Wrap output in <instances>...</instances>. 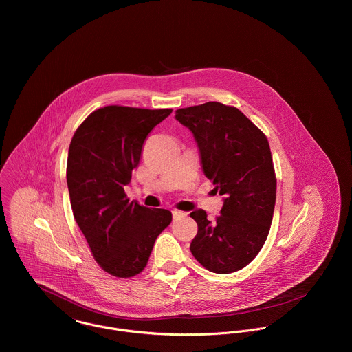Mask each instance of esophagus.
I'll return each instance as SVG.
<instances>
[{
	"label": "esophagus",
	"instance_id": "1",
	"mask_svg": "<svg viewBox=\"0 0 352 352\" xmlns=\"http://www.w3.org/2000/svg\"><path fill=\"white\" fill-rule=\"evenodd\" d=\"M172 215H173V219L177 221V219H182V218L186 215V212L179 211V210H173V211H172Z\"/></svg>",
	"mask_w": 352,
	"mask_h": 352
}]
</instances>
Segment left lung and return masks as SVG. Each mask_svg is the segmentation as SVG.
Listing matches in <instances>:
<instances>
[{"label": "left lung", "instance_id": "8db88e82", "mask_svg": "<svg viewBox=\"0 0 352 352\" xmlns=\"http://www.w3.org/2000/svg\"><path fill=\"white\" fill-rule=\"evenodd\" d=\"M175 118L194 134L203 172L225 197L214 221L204 210L190 214L198 223L191 253L211 272L239 271L263 248L272 222L276 177L267 137L240 109L217 101L180 108Z\"/></svg>", "mask_w": 352, "mask_h": 352}]
</instances>
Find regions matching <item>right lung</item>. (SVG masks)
<instances>
[{"instance_id":"right-lung-1","label":"right lung","mask_w":352,"mask_h":352,"mask_svg":"<svg viewBox=\"0 0 352 352\" xmlns=\"http://www.w3.org/2000/svg\"><path fill=\"white\" fill-rule=\"evenodd\" d=\"M170 112L107 105L80 124L69 146L66 179L74 219L98 264L116 278L140 274L155 239L172 222L169 210L130 201L124 192L148 134Z\"/></svg>"}]
</instances>
